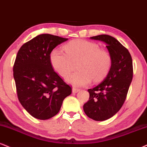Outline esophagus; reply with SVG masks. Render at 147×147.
Segmentation results:
<instances>
[{
    "label": "esophagus",
    "instance_id": "34e87169",
    "mask_svg": "<svg viewBox=\"0 0 147 147\" xmlns=\"http://www.w3.org/2000/svg\"><path fill=\"white\" fill-rule=\"evenodd\" d=\"M72 92H73V93H77V92H78L79 91V90L77 89V88H72Z\"/></svg>",
    "mask_w": 147,
    "mask_h": 147
}]
</instances>
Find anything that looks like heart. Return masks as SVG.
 Instances as JSON below:
<instances>
[{"instance_id": "heart-1", "label": "heart", "mask_w": 147, "mask_h": 147, "mask_svg": "<svg viewBox=\"0 0 147 147\" xmlns=\"http://www.w3.org/2000/svg\"><path fill=\"white\" fill-rule=\"evenodd\" d=\"M66 54L59 49L50 53V62L53 70L61 77H66L72 70L73 63L79 72L69 75L66 78L68 84L83 87L92 81L100 82L108 75L112 66V57L107 51L100 49L94 42L83 40L69 42L63 47Z\"/></svg>"}]
</instances>
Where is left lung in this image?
<instances>
[{
  "mask_svg": "<svg viewBox=\"0 0 147 147\" xmlns=\"http://www.w3.org/2000/svg\"><path fill=\"white\" fill-rule=\"evenodd\" d=\"M90 39L105 42L112 57L108 75L98 86L88 90L89 100L84 105L88 117L102 121L114 116L124 103L133 78V63L129 51L114 37L103 34Z\"/></svg>",
  "mask_w": 147,
  "mask_h": 147,
  "instance_id": "8db88e82",
  "label": "left lung"
}]
</instances>
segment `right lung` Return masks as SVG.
I'll return each instance as SVG.
<instances>
[{
	"mask_svg": "<svg viewBox=\"0 0 147 147\" xmlns=\"http://www.w3.org/2000/svg\"><path fill=\"white\" fill-rule=\"evenodd\" d=\"M68 40L51 34H41L24 44L13 65L18 97L31 116L47 120L59 112L63 100L71 94L66 84L51 66L50 53Z\"/></svg>",
	"mask_w": 147,
	"mask_h": 147,
	"instance_id": "right-lung-1",
	"label": "right lung"
}]
</instances>
